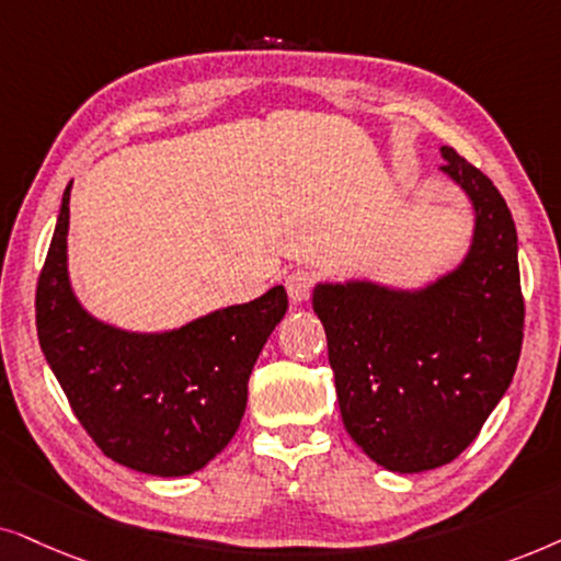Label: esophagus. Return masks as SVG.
<instances>
[{
	"mask_svg": "<svg viewBox=\"0 0 561 561\" xmlns=\"http://www.w3.org/2000/svg\"><path fill=\"white\" fill-rule=\"evenodd\" d=\"M285 287H287L289 300H293V302H308L310 293H312V276L308 272H302V268H297V272L287 276Z\"/></svg>",
	"mask_w": 561,
	"mask_h": 561,
	"instance_id": "esophagus-1",
	"label": "esophagus"
}]
</instances>
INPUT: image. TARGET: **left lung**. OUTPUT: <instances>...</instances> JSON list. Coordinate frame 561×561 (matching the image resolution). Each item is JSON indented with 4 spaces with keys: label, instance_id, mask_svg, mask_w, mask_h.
<instances>
[{
    "label": "left lung",
    "instance_id": "left-lung-1",
    "mask_svg": "<svg viewBox=\"0 0 561 561\" xmlns=\"http://www.w3.org/2000/svg\"><path fill=\"white\" fill-rule=\"evenodd\" d=\"M442 171L474 210L467 256L417 289L318 282L343 425L390 472L449 465L513 382L524 343L518 236L497 186L449 146Z\"/></svg>",
    "mask_w": 561,
    "mask_h": 561
}]
</instances>
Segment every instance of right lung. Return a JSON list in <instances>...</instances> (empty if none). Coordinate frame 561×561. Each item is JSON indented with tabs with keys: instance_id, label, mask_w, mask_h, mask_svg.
<instances>
[{
	"instance_id": "obj_1",
	"label": "right lung",
	"mask_w": 561,
	"mask_h": 561,
	"mask_svg": "<svg viewBox=\"0 0 561 561\" xmlns=\"http://www.w3.org/2000/svg\"><path fill=\"white\" fill-rule=\"evenodd\" d=\"M66 186L37 279V341L73 415L104 457L156 477L203 469L236 436L253 364L287 312L285 287L161 333L94 318L69 279Z\"/></svg>"
}]
</instances>
